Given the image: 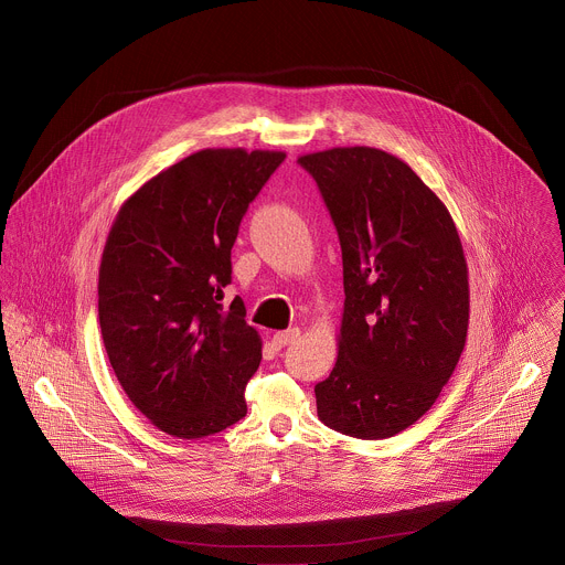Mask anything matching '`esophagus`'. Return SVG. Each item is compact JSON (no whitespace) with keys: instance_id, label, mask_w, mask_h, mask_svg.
Returning a JSON list of instances; mask_svg holds the SVG:
<instances>
[{"instance_id":"esophagus-1","label":"esophagus","mask_w":565,"mask_h":565,"mask_svg":"<svg viewBox=\"0 0 565 565\" xmlns=\"http://www.w3.org/2000/svg\"><path fill=\"white\" fill-rule=\"evenodd\" d=\"M299 334H301V330H299V328H288V330L275 332V334H273V343H275V345H279V348H284V345L292 343Z\"/></svg>"}]
</instances>
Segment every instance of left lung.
I'll return each instance as SVG.
<instances>
[{
  "label": "left lung",
  "mask_w": 565,
  "mask_h": 565,
  "mask_svg": "<svg viewBox=\"0 0 565 565\" xmlns=\"http://www.w3.org/2000/svg\"><path fill=\"white\" fill-rule=\"evenodd\" d=\"M334 222L343 315L319 419L348 437L386 439L437 402L463 352L468 264L446 204L399 157L337 146L299 157Z\"/></svg>",
  "instance_id": "1"
}]
</instances>
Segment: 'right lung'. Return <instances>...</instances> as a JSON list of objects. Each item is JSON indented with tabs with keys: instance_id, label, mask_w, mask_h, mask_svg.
<instances>
[{
	"instance_id": "obj_1",
	"label": "right lung",
	"mask_w": 565,
	"mask_h": 565,
	"mask_svg": "<svg viewBox=\"0 0 565 565\" xmlns=\"http://www.w3.org/2000/svg\"><path fill=\"white\" fill-rule=\"evenodd\" d=\"M284 150L204 148L121 204L99 264V326L115 377L161 433L202 439L246 417L262 337L239 297L224 308L231 250Z\"/></svg>"
}]
</instances>
